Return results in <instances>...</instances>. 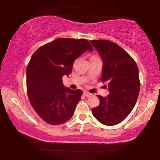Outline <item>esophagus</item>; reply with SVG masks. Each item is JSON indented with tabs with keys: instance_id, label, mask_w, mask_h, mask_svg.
<instances>
[{
	"instance_id": "1",
	"label": "esophagus",
	"mask_w": 160,
	"mask_h": 160,
	"mask_svg": "<svg viewBox=\"0 0 160 160\" xmlns=\"http://www.w3.org/2000/svg\"><path fill=\"white\" fill-rule=\"evenodd\" d=\"M83 94H84L85 96H87V97H89V96H91L92 95L91 93H90L89 92H88V91H85L84 93H83Z\"/></svg>"
}]
</instances>
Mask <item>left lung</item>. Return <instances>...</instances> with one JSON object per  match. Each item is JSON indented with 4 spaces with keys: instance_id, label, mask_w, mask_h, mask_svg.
Masks as SVG:
<instances>
[{
    "instance_id": "1",
    "label": "left lung",
    "mask_w": 160,
    "mask_h": 160,
    "mask_svg": "<svg viewBox=\"0 0 160 160\" xmlns=\"http://www.w3.org/2000/svg\"><path fill=\"white\" fill-rule=\"evenodd\" d=\"M103 60L101 80L108 84L107 97L98 95L100 103L92 114L105 125H114L127 118L136 104L140 91L138 68L126 51L107 40H91Z\"/></svg>"
}]
</instances>
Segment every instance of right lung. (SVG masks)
Segmentation results:
<instances>
[{
  "label": "right lung",
  "mask_w": 160,
  "mask_h": 160,
  "mask_svg": "<svg viewBox=\"0 0 160 160\" xmlns=\"http://www.w3.org/2000/svg\"><path fill=\"white\" fill-rule=\"evenodd\" d=\"M93 47L86 39L58 38L35 51L27 67V92L39 117L50 125H61L72 117L81 90L65 88L64 75L75 59Z\"/></svg>",
  "instance_id": "1"
}]
</instances>
